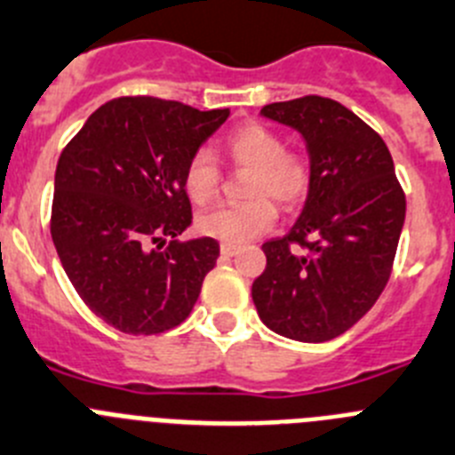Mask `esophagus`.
I'll return each instance as SVG.
<instances>
[{
  "mask_svg": "<svg viewBox=\"0 0 455 455\" xmlns=\"http://www.w3.org/2000/svg\"><path fill=\"white\" fill-rule=\"evenodd\" d=\"M220 251H222V256H235V253L240 251V247H237V244L222 243V247H220Z\"/></svg>",
  "mask_w": 455,
  "mask_h": 455,
  "instance_id": "1",
  "label": "esophagus"
}]
</instances>
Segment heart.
<instances>
[{"instance_id":"1","label":"heart","mask_w":455,"mask_h":455,"mask_svg":"<svg viewBox=\"0 0 455 455\" xmlns=\"http://www.w3.org/2000/svg\"><path fill=\"white\" fill-rule=\"evenodd\" d=\"M227 154L235 167L251 170L249 197L243 206H218L197 218V231L228 244H243L276 222L278 202L290 208L304 202L313 183V165L304 151L285 149L278 131L265 124H244L227 138ZM183 188L195 204H208L220 190V167L208 149L195 151L183 172Z\"/></svg>"}]
</instances>
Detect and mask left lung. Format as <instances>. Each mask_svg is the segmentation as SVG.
Instances as JSON below:
<instances>
[{"mask_svg": "<svg viewBox=\"0 0 455 455\" xmlns=\"http://www.w3.org/2000/svg\"><path fill=\"white\" fill-rule=\"evenodd\" d=\"M260 116L301 133L313 183L294 227L263 244L267 265L251 285L253 306L274 333L326 342L386 288L406 197L383 138L338 101L299 97L267 104ZM292 243L307 251L292 252Z\"/></svg>", "mask_w": 455, "mask_h": 455, "instance_id": "obj_1", "label": "left lung"}]
</instances>
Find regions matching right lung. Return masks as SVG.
Listing matches in <instances>:
<instances>
[{
  "label": "right lung",
  "instance_id": "add662e5",
  "mask_svg": "<svg viewBox=\"0 0 455 455\" xmlns=\"http://www.w3.org/2000/svg\"><path fill=\"white\" fill-rule=\"evenodd\" d=\"M227 117L228 108L120 97L100 106L60 154L52 240L84 304L122 333L181 324L215 267L218 240L177 237L192 224L183 172Z\"/></svg>",
  "mask_w": 455,
  "mask_h": 455
}]
</instances>
